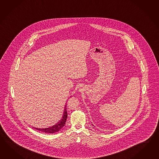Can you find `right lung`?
Listing matches in <instances>:
<instances>
[{"label":"right lung","instance_id":"obj_1","mask_svg":"<svg viewBox=\"0 0 159 159\" xmlns=\"http://www.w3.org/2000/svg\"><path fill=\"white\" fill-rule=\"evenodd\" d=\"M66 107H67L66 104L64 107V109L63 116L61 117V119L55 125H53L51 127H48V128H35V127H34V128H35L37 130H39V131H42V132L47 133V134H53V133L57 132L58 131H60V129L64 126L66 122V120H67V112Z\"/></svg>","mask_w":159,"mask_h":159}]
</instances>
